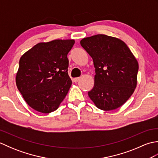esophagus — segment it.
Segmentation results:
<instances>
[{
  "instance_id": "1",
  "label": "esophagus",
  "mask_w": 158,
  "mask_h": 158,
  "mask_svg": "<svg viewBox=\"0 0 158 158\" xmlns=\"http://www.w3.org/2000/svg\"><path fill=\"white\" fill-rule=\"evenodd\" d=\"M80 79H81V78H80V77H76V78H74V79H73V81H74V82L77 83V81H79Z\"/></svg>"
}]
</instances>
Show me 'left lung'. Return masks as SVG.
I'll list each match as a JSON object with an SVG mask.
<instances>
[{"instance_id": "8db88e82", "label": "left lung", "mask_w": 158, "mask_h": 158, "mask_svg": "<svg viewBox=\"0 0 158 158\" xmlns=\"http://www.w3.org/2000/svg\"><path fill=\"white\" fill-rule=\"evenodd\" d=\"M80 44L92 57L96 70L89 98L103 110L122 106L136 88L139 63L135 56L122 40L105 35L83 38Z\"/></svg>"}]
</instances>
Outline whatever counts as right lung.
<instances>
[{"instance_id": "right-lung-1", "label": "right lung", "mask_w": 158, "mask_h": 158, "mask_svg": "<svg viewBox=\"0 0 158 158\" xmlns=\"http://www.w3.org/2000/svg\"><path fill=\"white\" fill-rule=\"evenodd\" d=\"M74 44L73 39L39 43L20 58L17 88L36 111H54L68 94L72 81L67 72V54Z\"/></svg>"}]
</instances>
